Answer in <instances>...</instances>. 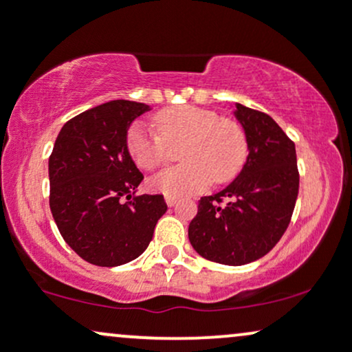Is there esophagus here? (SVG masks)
Listing matches in <instances>:
<instances>
[{
	"mask_svg": "<svg viewBox=\"0 0 352 352\" xmlns=\"http://www.w3.org/2000/svg\"><path fill=\"white\" fill-rule=\"evenodd\" d=\"M165 201H167L168 207H173V205L177 204V199L175 197H165Z\"/></svg>",
	"mask_w": 352,
	"mask_h": 352,
	"instance_id": "obj_1",
	"label": "esophagus"
}]
</instances>
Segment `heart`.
<instances>
[{"instance_id":"b5f03b06","label":"heart","mask_w":352,"mask_h":352,"mask_svg":"<svg viewBox=\"0 0 352 352\" xmlns=\"http://www.w3.org/2000/svg\"><path fill=\"white\" fill-rule=\"evenodd\" d=\"M157 134L142 124L127 132V152L142 170L152 172L167 159V145L184 144V165L168 168L148 182L153 192L167 197H188L204 192L212 182L223 185L236 179L248 159V142L235 120L195 106H173L153 119Z\"/></svg>"}]
</instances>
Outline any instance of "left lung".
<instances>
[{
	"instance_id": "1",
	"label": "left lung",
	"mask_w": 352,
	"mask_h": 352,
	"mask_svg": "<svg viewBox=\"0 0 352 352\" xmlns=\"http://www.w3.org/2000/svg\"><path fill=\"white\" fill-rule=\"evenodd\" d=\"M233 114L245 131L248 159L228 187L201 197L188 240L200 256L240 266L280 241L292 220L300 173L294 142L272 117L241 104Z\"/></svg>"
}]
</instances>
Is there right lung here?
<instances>
[{
    "label": "right lung",
    "mask_w": 352,
    "mask_h": 352,
    "mask_svg": "<svg viewBox=\"0 0 352 352\" xmlns=\"http://www.w3.org/2000/svg\"><path fill=\"white\" fill-rule=\"evenodd\" d=\"M151 107L117 99L72 117L50 157V207L64 241L82 260L119 266L145 252L164 195H135L144 175L127 152V131Z\"/></svg>",
    "instance_id": "1"
}]
</instances>
